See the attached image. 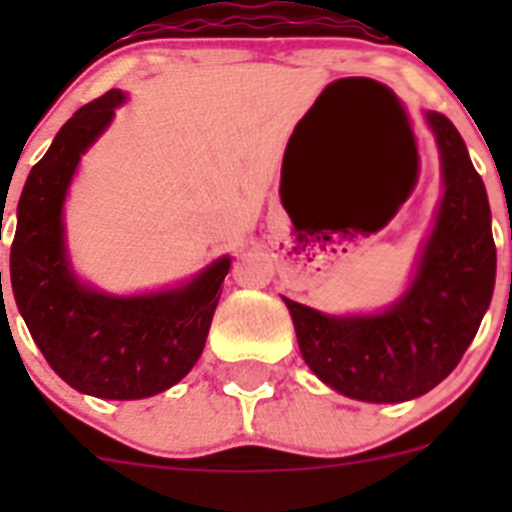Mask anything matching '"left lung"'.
<instances>
[{
    "instance_id": "left-lung-1",
    "label": "left lung",
    "mask_w": 512,
    "mask_h": 512,
    "mask_svg": "<svg viewBox=\"0 0 512 512\" xmlns=\"http://www.w3.org/2000/svg\"><path fill=\"white\" fill-rule=\"evenodd\" d=\"M443 161L436 228L413 287L382 315L330 318L284 297L302 359L328 387L364 402H405L454 372L495 289L497 251L482 176L449 117L428 115Z\"/></svg>"
}]
</instances>
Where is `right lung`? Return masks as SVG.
Here are the masks:
<instances>
[{"mask_svg": "<svg viewBox=\"0 0 512 512\" xmlns=\"http://www.w3.org/2000/svg\"><path fill=\"white\" fill-rule=\"evenodd\" d=\"M120 102L122 92L110 89L84 104L33 166L17 205L9 274L27 330L63 382L104 400H140L169 390L200 359L230 259L161 295L107 297L76 284L63 251V197L81 153Z\"/></svg>", "mask_w": 512, "mask_h": 512, "instance_id": "obj_1", "label": "right lung"}]
</instances>
